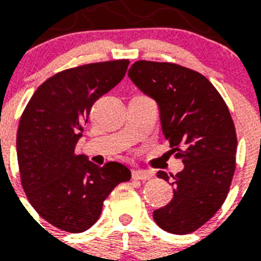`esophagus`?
I'll return each mask as SVG.
<instances>
[{
    "label": "esophagus",
    "instance_id": "esophagus-1",
    "mask_svg": "<svg viewBox=\"0 0 261 261\" xmlns=\"http://www.w3.org/2000/svg\"><path fill=\"white\" fill-rule=\"evenodd\" d=\"M151 176H153L151 172L142 171V169H138V171L133 172V178H134V180H149Z\"/></svg>",
    "mask_w": 261,
    "mask_h": 261
}]
</instances>
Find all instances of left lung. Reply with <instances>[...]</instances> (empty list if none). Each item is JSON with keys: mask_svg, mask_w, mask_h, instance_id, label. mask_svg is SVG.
<instances>
[{"mask_svg": "<svg viewBox=\"0 0 261 261\" xmlns=\"http://www.w3.org/2000/svg\"><path fill=\"white\" fill-rule=\"evenodd\" d=\"M128 77L157 101L164 137L184 164L171 174L173 198L153 218L165 231L192 233L213 218L230 190L237 135L229 108L204 75L176 63L138 61ZM157 176L171 178L163 171Z\"/></svg>", "mask_w": 261, "mask_h": 261, "instance_id": "8db88e82", "label": "left lung"}]
</instances>
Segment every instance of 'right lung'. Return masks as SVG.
<instances>
[{"mask_svg":"<svg viewBox=\"0 0 261 261\" xmlns=\"http://www.w3.org/2000/svg\"><path fill=\"white\" fill-rule=\"evenodd\" d=\"M128 63L119 59L59 71L35 90L20 118L22 190L38 214L61 230H88L111 191L131 178L122 164L100 168L74 151L92 106L122 81Z\"/></svg>","mask_w":261,"mask_h":261,"instance_id":"right-lung-1","label":"right lung"}]
</instances>
